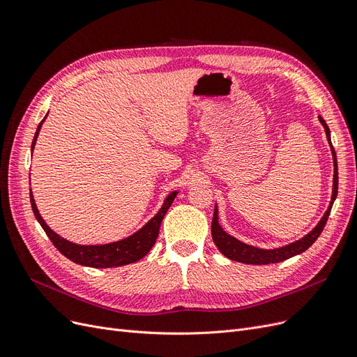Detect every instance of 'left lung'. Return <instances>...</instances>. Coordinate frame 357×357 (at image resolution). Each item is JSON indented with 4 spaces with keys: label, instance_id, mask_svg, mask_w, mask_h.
Returning a JSON list of instances; mask_svg holds the SVG:
<instances>
[{
    "label": "left lung",
    "instance_id": "8db88e82",
    "mask_svg": "<svg viewBox=\"0 0 357 357\" xmlns=\"http://www.w3.org/2000/svg\"><path fill=\"white\" fill-rule=\"evenodd\" d=\"M320 123L324 124L325 132H326V137L331 144L332 148V154H333V190H332V199H331V204L326 211V213L321 218L320 222L316 225V228L313 229L312 233H308L305 237H303L301 240L295 241V243L287 245L284 248H279V249H273V250H264V249H258L254 246H249L246 243H241L237 238L231 237L229 234H227L224 229L218 224V211L215 208V213H213V220H212V237L215 245L218 246L222 254L233 259V261H238V262H245V264H255V266H262V264H275L284 261L287 258H292L298 254H303L304 250H307L310 246H312L314 241L317 240V237L320 236V233L324 231V228L326 225V221L329 218L332 204L337 199L338 194V166H337V157H335V149L332 146L331 142V132L328 124L325 123V120L319 116Z\"/></svg>",
    "mask_w": 357,
    "mask_h": 357
}]
</instances>
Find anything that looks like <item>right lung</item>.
Here are the masks:
<instances>
[{
	"mask_svg": "<svg viewBox=\"0 0 357 357\" xmlns=\"http://www.w3.org/2000/svg\"><path fill=\"white\" fill-rule=\"evenodd\" d=\"M43 121L38 124L36 136H33L32 148H33V145H36ZM175 197H176V192H172L166 199L163 208L160 209V212L144 228H141L139 231L135 233L129 238L116 241V243L102 245V246L75 245V243H71V241L62 238L61 236H57L54 231H52L49 225L43 221L41 215L38 213L36 202H33V197H32V192H31V206H32L33 215H36L37 221L43 227L45 234L49 236L53 246L59 250L62 255H65L68 259L79 264V266H87V267H95V268H109V267L126 266V264H132V262L139 261L141 258H144L148 254L149 250H151V248L154 246L155 240L158 237L160 224H162L163 218H165L167 209L170 208V204L174 203Z\"/></svg>",
	"mask_w": 357,
	"mask_h": 357,
	"instance_id": "right-lung-1",
	"label": "right lung"
}]
</instances>
